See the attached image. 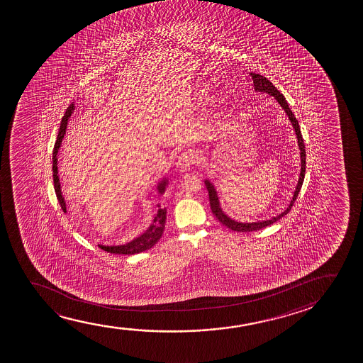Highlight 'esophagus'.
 I'll list each match as a JSON object with an SVG mask.
<instances>
[{
  "label": "esophagus",
  "instance_id": "1",
  "mask_svg": "<svg viewBox=\"0 0 363 363\" xmlns=\"http://www.w3.org/2000/svg\"><path fill=\"white\" fill-rule=\"evenodd\" d=\"M196 162H197L196 155L194 152H191V151H186V152L179 156V161H177V169H179V172H184V171H187L191 167H194Z\"/></svg>",
  "mask_w": 363,
  "mask_h": 363
}]
</instances>
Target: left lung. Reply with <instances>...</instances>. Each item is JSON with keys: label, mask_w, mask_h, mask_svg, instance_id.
I'll return each mask as SVG.
<instances>
[{"label": "left lung", "mask_w": 363, "mask_h": 363, "mask_svg": "<svg viewBox=\"0 0 363 363\" xmlns=\"http://www.w3.org/2000/svg\"><path fill=\"white\" fill-rule=\"evenodd\" d=\"M252 75V79H253L254 89L257 91H263V93H268V94L273 95L275 99L278 100L279 104L283 106V109L285 110V113L288 114L289 119L293 124L295 133H296V138H298V147H300V156H301V172H300V179H298V186H296V191L294 194L293 199L289 204L286 211H284L283 213L279 214L277 217H273L272 219L268 220H263V222H255V223H240V222H235L233 219L229 218L228 216H225L223 213V211L219 206L218 197H217V192L214 189L213 184H211L209 181H206V187L208 189L209 196V204H211V209H212V213L214 214V217L218 219L220 223L228 227L229 229H232L234 232H253V230H259V229L265 228L270 224L275 223L277 220L284 217L285 214L290 212V209L293 207L294 202L298 199V192L301 189L303 186V177H305V169H306V154H305V145H303V135L300 131V126H298V120L295 118V115L293 114L291 109L289 108L288 101L285 99L280 91H279L273 83L270 80L267 79L263 75L257 74V73H250Z\"/></svg>", "instance_id": "obj_1"}]
</instances>
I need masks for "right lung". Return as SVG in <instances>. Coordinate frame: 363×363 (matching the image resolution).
I'll list each match as a JSON object with an SVG mask.
<instances>
[{
    "label": "right lung",
    "mask_w": 363,
    "mask_h": 363,
    "mask_svg": "<svg viewBox=\"0 0 363 363\" xmlns=\"http://www.w3.org/2000/svg\"><path fill=\"white\" fill-rule=\"evenodd\" d=\"M73 110H74V105L70 104L67 111H65L63 119L60 121V133L57 136L55 150H53V182H55V194H57V199L60 201V207L63 209V212H67V208H65V199H63L62 192H60V177H58V167H57V154H58V150H60V144H62V140L65 138L67 123H68V119L73 113ZM164 186H166V181L160 184L159 191L161 194L164 191ZM166 213H167L166 208H160L156 217H155L154 222L150 225V228L143 235H140L139 238L134 239L133 242L125 244V245H116V247L99 245L100 248L105 250V252H108V253L126 254V255L141 253V252H145L147 249L152 248L155 244L159 242L160 238L162 237V233H164Z\"/></svg>",
    "instance_id": "add662e5"
}]
</instances>
